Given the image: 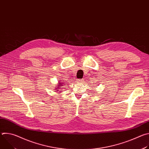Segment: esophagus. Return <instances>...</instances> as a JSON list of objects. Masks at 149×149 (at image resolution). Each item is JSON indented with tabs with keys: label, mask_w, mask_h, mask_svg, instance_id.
I'll return each instance as SVG.
<instances>
[{
	"label": "esophagus",
	"mask_w": 149,
	"mask_h": 149,
	"mask_svg": "<svg viewBox=\"0 0 149 149\" xmlns=\"http://www.w3.org/2000/svg\"><path fill=\"white\" fill-rule=\"evenodd\" d=\"M82 79H77V82H78V83H79V82H82Z\"/></svg>",
	"instance_id": "obj_1"
}]
</instances>
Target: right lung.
I'll list each match as a JSON object with an SVG mask.
<instances>
[{
	"label": "right lung",
	"mask_w": 149,
	"mask_h": 149,
	"mask_svg": "<svg viewBox=\"0 0 149 149\" xmlns=\"http://www.w3.org/2000/svg\"><path fill=\"white\" fill-rule=\"evenodd\" d=\"M63 83H62V82H60L59 84H58V86H59V87H57V88H56V90H57V91H59V90H61V87L63 86ZM64 84H65V83H64Z\"/></svg>",
	"instance_id": "obj_1"
}]
</instances>
